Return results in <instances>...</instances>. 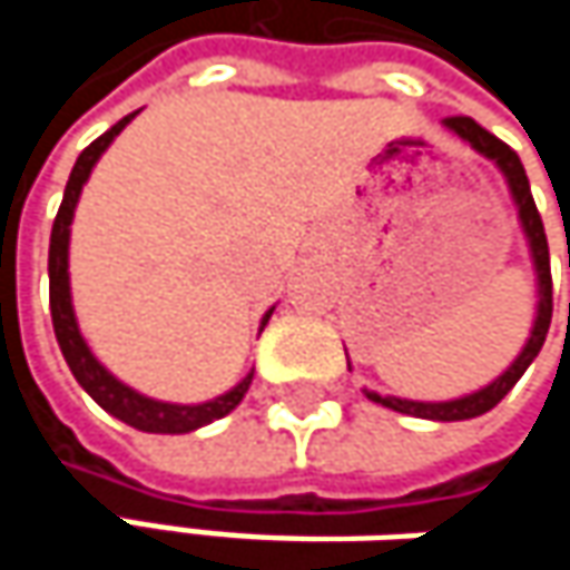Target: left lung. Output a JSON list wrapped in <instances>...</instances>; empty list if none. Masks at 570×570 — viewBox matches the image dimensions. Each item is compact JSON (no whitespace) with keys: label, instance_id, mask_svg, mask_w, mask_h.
I'll return each mask as SVG.
<instances>
[{"label":"left lung","instance_id":"obj_1","mask_svg":"<svg viewBox=\"0 0 570 570\" xmlns=\"http://www.w3.org/2000/svg\"><path fill=\"white\" fill-rule=\"evenodd\" d=\"M445 128H452L459 138H465L475 151H482L485 158H492L505 177H509V187L514 194V204H518V214H521V224H524V234H528V244H531V254H534V267H538V320H534V330H531V340L528 346L521 350V356L514 360L512 366L492 383L485 386L482 393H472L465 399H452V402H409V399H383L376 393H370L373 402H383L396 412L405 415H419V419H435V422H459V419H475L489 409H495L502 399L512 393V386L521 380V373L531 366V360L538 356V350L544 346V336H548V326H551V257H548V237H544V224H541V214L534 207V197H531V187H528V174L521 168V158L514 155L512 148L495 138L492 131H485L479 121H472L469 115H452L445 118Z\"/></svg>","mask_w":570,"mask_h":570}]
</instances>
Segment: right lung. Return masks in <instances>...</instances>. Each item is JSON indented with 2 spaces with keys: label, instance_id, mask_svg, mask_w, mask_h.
Segmentation results:
<instances>
[{
  "label": "right lung",
  "instance_id": "right-lung-1",
  "mask_svg": "<svg viewBox=\"0 0 570 570\" xmlns=\"http://www.w3.org/2000/svg\"><path fill=\"white\" fill-rule=\"evenodd\" d=\"M135 115L121 118L118 125H111L101 138H95L75 161L71 177L65 184V197H61V207L56 214V224H52V244H49V303H52V326H56V340L61 346V356L71 370V376L78 380V386L95 399L105 412H111L115 419L141 429V432H165V435H180V432H194L227 412H234L240 405V399L247 396L250 390V376H244L240 386H234L227 396H217L214 402H204V405H171V402H155L148 396H138L135 390H128L125 383H118L95 356L91 350L85 346L81 333H78V323H75V313H71V293H68V224H71V214H75V204H78V194H81V184L88 180V174L95 168V161L101 158V151L115 141V135L131 121ZM274 313V309H271ZM271 313L264 316V326L271 320Z\"/></svg>",
  "mask_w": 570,
  "mask_h": 570
}]
</instances>
